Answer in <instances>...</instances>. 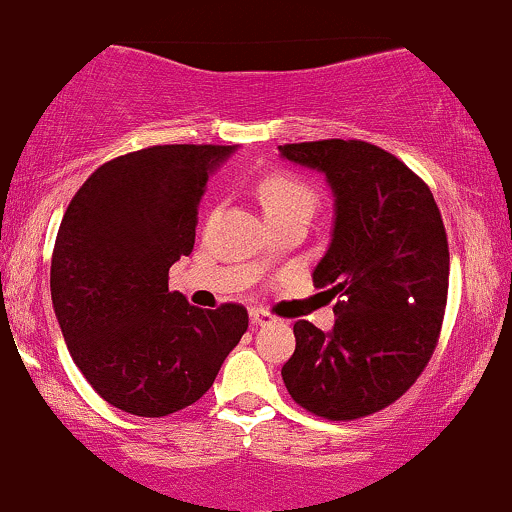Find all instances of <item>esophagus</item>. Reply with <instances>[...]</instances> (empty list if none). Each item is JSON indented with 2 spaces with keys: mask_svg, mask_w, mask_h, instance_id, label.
I'll return each mask as SVG.
<instances>
[{
  "mask_svg": "<svg viewBox=\"0 0 512 512\" xmlns=\"http://www.w3.org/2000/svg\"><path fill=\"white\" fill-rule=\"evenodd\" d=\"M250 321H252V326H270L277 321V316H272L270 311H265V309H252Z\"/></svg>",
  "mask_w": 512,
  "mask_h": 512,
  "instance_id": "1",
  "label": "esophagus"
}]
</instances>
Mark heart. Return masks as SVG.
Wrapping results in <instances>:
<instances>
[{"instance_id":"heart-1","label":"heart","mask_w":512,"mask_h":512,"mask_svg":"<svg viewBox=\"0 0 512 512\" xmlns=\"http://www.w3.org/2000/svg\"><path fill=\"white\" fill-rule=\"evenodd\" d=\"M260 203L265 208L267 218L292 213V211H311L314 208V191L299 181L297 176L289 174H270L260 181Z\"/></svg>"}]
</instances>
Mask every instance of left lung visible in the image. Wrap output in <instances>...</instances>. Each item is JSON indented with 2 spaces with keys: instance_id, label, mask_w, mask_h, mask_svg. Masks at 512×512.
<instances>
[{
  "instance_id": "left-lung-1",
  "label": "left lung",
  "mask_w": 512,
  "mask_h": 512,
  "mask_svg": "<svg viewBox=\"0 0 512 512\" xmlns=\"http://www.w3.org/2000/svg\"><path fill=\"white\" fill-rule=\"evenodd\" d=\"M282 159L316 169L333 193V230L314 284L336 297L328 333L294 324L282 380L304 410L358 419L392 405L437 348L449 289V242L429 186L375 144H284Z\"/></svg>"
}]
</instances>
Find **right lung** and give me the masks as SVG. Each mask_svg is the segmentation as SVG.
<instances>
[{"mask_svg": "<svg viewBox=\"0 0 512 512\" xmlns=\"http://www.w3.org/2000/svg\"><path fill=\"white\" fill-rule=\"evenodd\" d=\"M235 147L161 144L117 157L78 188L58 228L51 299L66 346L117 410L166 417L201 400L247 331V309L169 292L191 255L208 176Z\"/></svg>", "mask_w": 512, "mask_h": 512, "instance_id": "right-lung-1", "label": "right lung"}]
</instances>
